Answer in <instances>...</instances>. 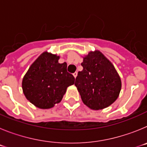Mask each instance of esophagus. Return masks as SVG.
<instances>
[{"mask_svg": "<svg viewBox=\"0 0 147 147\" xmlns=\"http://www.w3.org/2000/svg\"><path fill=\"white\" fill-rule=\"evenodd\" d=\"M77 74H78L77 72H75V73H74V74H73V75H74V76L75 78H76V76H77Z\"/></svg>", "mask_w": 147, "mask_h": 147, "instance_id": "34e87169", "label": "esophagus"}]
</instances>
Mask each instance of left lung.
Listing matches in <instances>:
<instances>
[{
    "label": "left lung",
    "mask_w": 147,
    "mask_h": 147,
    "mask_svg": "<svg viewBox=\"0 0 147 147\" xmlns=\"http://www.w3.org/2000/svg\"><path fill=\"white\" fill-rule=\"evenodd\" d=\"M75 85L82 102L90 108L99 110L108 107L117 99L121 82L113 64L102 53L90 52L82 63Z\"/></svg>",
    "instance_id": "1"
}]
</instances>
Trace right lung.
<instances>
[{"instance_id":"add662e5","label":"right lung","mask_w":147,"mask_h":147,"mask_svg":"<svg viewBox=\"0 0 147 147\" xmlns=\"http://www.w3.org/2000/svg\"><path fill=\"white\" fill-rule=\"evenodd\" d=\"M59 57L42 53L29 67L22 87L27 99L36 107L49 109L60 102L66 89L75 78L67 71V63L58 62Z\"/></svg>"}]
</instances>
